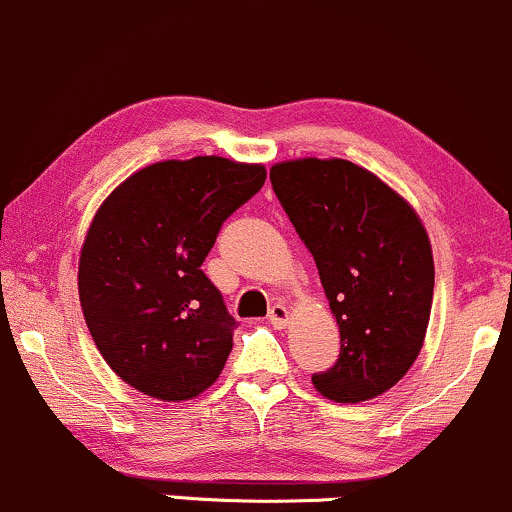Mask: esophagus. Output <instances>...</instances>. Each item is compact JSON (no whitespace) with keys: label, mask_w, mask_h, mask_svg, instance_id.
<instances>
[{"label":"esophagus","mask_w":512,"mask_h":512,"mask_svg":"<svg viewBox=\"0 0 512 512\" xmlns=\"http://www.w3.org/2000/svg\"><path fill=\"white\" fill-rule=\"evenodd\" d=\"M268 321H271L275 329H285L287 321H290V312H287V307H283V304H273L268 309Z\"/></svg>","instance_id":"34e87169"}]
</instances>
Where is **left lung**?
<instances>
[{
	"instance_id": "1",
	"label": "left lung",
	"mask_w": 512,
	"mask_h": 512,
	"mask_svg": "<svg viewBox=\"0 0 512 512\" xmlns=\"http://www.w3.org/2000/svg\"><path fill=\"white\" fill-rule=\"evenodd\" d=\"M271 183L341 329L338 360L314 372V387L341 404L375 399L426 338L435 285L426 229L401 195L346 159L275 164Z\"/></svg>"
}]
</instances>
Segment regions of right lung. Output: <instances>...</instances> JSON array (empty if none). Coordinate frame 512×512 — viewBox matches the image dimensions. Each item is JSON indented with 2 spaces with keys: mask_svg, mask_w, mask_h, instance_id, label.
Listing matches in <instances>:
<instances>
[{
  "mask_svg": "<svg viewBox=\"0 0 512 512\" xmlns=\"http://www.w3.org/2000/svg\"><path fill=\"white\" fill-rule=\"evenodd\" d=\"M263 181L261 164L171 159L103 200L79 258V300L103 360L130 387L186 401L220 377L237 319L200 266Z\"/></svg>",
  "mask_w": 512,
  "mask_h": 512,
  "instance_id": "right-lung-1",
  "label": "right lung"
}]
</instances>
